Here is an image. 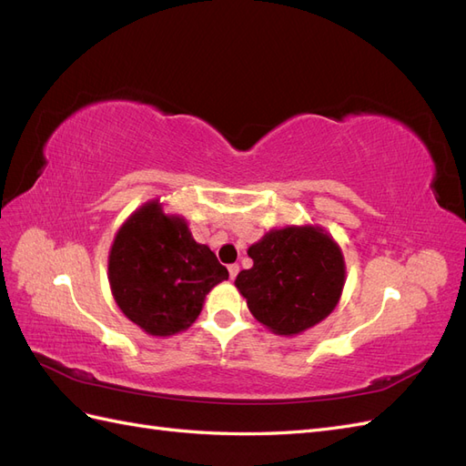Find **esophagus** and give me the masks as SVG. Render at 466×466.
<instances>
[{
    "instance_id": "34e87169",
    "label": "esophagus",
    "mask_w": 466,
    "mask_h": 466,
    "mask_svg": "<svg viewBox=\"0 0 466 466\" xmlns=\"http://www.w3.org/2000/svg\"><path fill=\"white\" fill-rule=\"evenodd\" d=\"M228 270H229L231 279H235V278H237V274H238V264H229V266H228Z\"/></svg>"
}]
</instances>
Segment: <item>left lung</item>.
<instances>
[{"label": "left lung", "instance_id": "obj_1", "mask_svg": "<svg viewBox=\"0 0 466 466\" xmlns=\"http://www.w3.org/2000/svg\"><path fill=\"white\" fill-rule=\"evenodd\" d=\"M252 268L235 286L266 329L295 336L327 319L340 299L346 264L340 247L320 228L272 229L248 248Z\"/></svg>", "mask_w": 466, "mask_h": 466}]
</instances>
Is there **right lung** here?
I'll use <instances>...</instances> for the list:
<instances>
[{
	"label": "right lung",
	"mask_w": 466,
	"mask_h": 466,
	"mask_svg": "<svg viewBox=\"0 0 466 466\" xmlns=\"http://www.w3.org/2000/svg\"><path fill=\"white\" fill-rule=\"evenodd\" d=\"M187 221L151 200L124 221L108 255V281L120 311L151 336H173L198 319L206 295L228 279Z\"/></svg>",
	"instance_id": "right-lung-1"
}]
</instances>
